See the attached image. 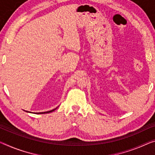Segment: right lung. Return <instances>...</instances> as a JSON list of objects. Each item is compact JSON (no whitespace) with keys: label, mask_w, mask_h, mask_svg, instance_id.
Segmentation results:
<instances>
[{"label":"right lung","mask_w":155,"mask_h":155,"mask_svg":"<svg viewBox=\"0 0 155 155\" xmlns=\"http://www.w3.org/2000/svg\"><path fill=\"white\" fill-rule=\"evenodd\" d=\"M58 107H56L55 109H52V110H51V111H44V112H39V113H35V114H48V113H51V112H52V111H54L55 110V109L58 108ZM25 111V110H24ZM26 112H30V111H25Z\"/></svg>","instance_id":"obj_1"}]
</instances>
